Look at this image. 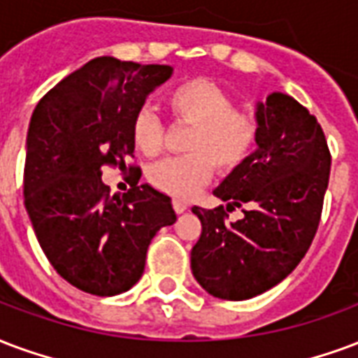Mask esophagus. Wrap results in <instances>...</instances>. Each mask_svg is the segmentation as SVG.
Wrapping results in <instances>:
<instances>
[{
	"label": "esophagus",
	"instance_id": "1",
	"mask_svg": "<svg viewBox=\"0 0 358 358\" xmlns=\"http://www.w3.org/2000/svg\"><path fill=\"white\" fill-rule=\"evenodd\" d=\"M172 206H174V210H176V214H184L187 210L186 203H182V201H178V199L172 201Z\"/></svg>",
	"mask_w": 358,
	"mask_h": 358
}]
</instances>
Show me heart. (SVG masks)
Here are the masks:
<instances>
[{"label":"heart","instance_id":"heart-1","mask_svg":"<svg viewBox=\"0 0 358 358\" xmlns=\"http://www.w3.org/2000/svg\"><path fill=\"white\" fill-rule=\"evenodd\" d=\"M166 102L180 121L193 125L186 145L189 155L159 161L148 178L159 192L187 201L210 182L214 166L231 172L250 155L260 136V123L252 113L235 110L231 96L205 79L178 85ZM132 142L145 155L161 152L163 129L152 112L142 110L134 117Z\"/></svg>","mask_w":358,"mask_h":358}]
</instances>
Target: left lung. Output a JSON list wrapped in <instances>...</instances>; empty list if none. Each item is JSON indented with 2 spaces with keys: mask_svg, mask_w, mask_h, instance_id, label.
I'll list each match as a JSON object with an SVG mask.
<instances>
[{
  "mask_svg": "<svg viewBox=\"0 0 358 358\" xmlns=\"http://www.w3.org/2000/svg\"><path fill=\"white\" fill-rule=\"evenodd\" d=\"M256 152L214 189L228 210L245 216L227 222L224 206H193L201 220L192 271L214 298L241 301L287 279L311 246L330 176V152L315 115L285 92L256 104Z\"/></svg>",
  "mask_w": 358,
  "mask_h": 358,
  "instance_id": "8db88e82",
  "label": "left lung"
}]
</instances>
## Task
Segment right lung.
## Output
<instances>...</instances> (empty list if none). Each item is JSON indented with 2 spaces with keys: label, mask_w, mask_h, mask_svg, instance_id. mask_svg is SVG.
<instances>
[{
  "label": "right lung",
  "mask_w": 358,
  "mask_h": 358,
  "mask_svg": "<svg viewBox=\"0 0 358 358\" xmlns=\"http://www.w3.org/2000/svg\"><path fill=\"white\" fill-rule=\"evenodd\" d=\"M171 66L98 57L47 92L26 138L24 205L57 273L83 292L115 296L144 273L155 233L176 222L171 197L150 184L110 195L102 166L134 152L132 121Z\"/></svg>",
  "instance_id": "right-lung-1"
}]
</instances>
